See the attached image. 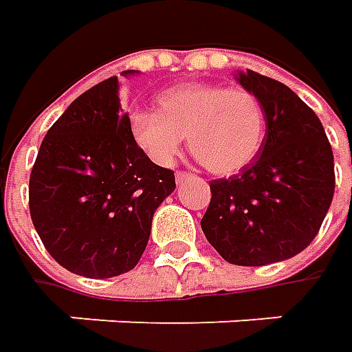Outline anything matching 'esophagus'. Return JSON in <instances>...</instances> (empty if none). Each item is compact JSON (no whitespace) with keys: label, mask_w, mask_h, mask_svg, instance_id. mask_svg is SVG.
I'll use <instances>...</instances> for the list:
<instances>
[{"label":"esophagus","mask_w":352,"mask_h":352,"mask_svg":"<svg viewBox=\"0 0 352 352\" xmlns=\"http://www.w3.org/2000/svg\"><path fill=\"white\" fill-rule=\"evenodd\" d=\"M188 178H192V174H190V172H176V182L178 184L186 182Z\"/></svg>","instance_id":"esophagus-1"}]
</instances>
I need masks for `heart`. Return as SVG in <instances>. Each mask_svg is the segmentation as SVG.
I'll list each match as a JSON object with an SVG mask.
<instances>
[{
    "instance_id": "1",
    "label": "heart",
    "mask_w": 352,
    "mask_h": 352,
    "mask_svg": "<svg viewBox=\"0 0 352 352\" xmlns=\"http://www.w3.org/2000/svg\"><path fill=\"white\" fill-rule=\"evenodd\" d=\"M158 111L139 109L129 116V135L158 166H170L184 137L192 155L211 174H233L261 151L264 109L247 88L188 82L158 96Z\"/></svg>"
}]
</instances>
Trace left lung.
I'll use <instances>...</instances> for the list:
<instances>
[{
	"mask_svg": "<svg viewBox=\"0 0 352 352\" xmlns=\"http://www.w3.org/2000/svg\"><path fill=\"white\" fill-rule=\"evenodd\" d=\"M264 109L258 156L210 184L204 235L227 263L264 266L296 256L316 239L331 206V144L309 105L288 86L258 72H239Z\"/></svg>",
	"mask_w": 352,
	"mask_h": 352,
	"instance_id": "left-lung-1",
	"label": "left lung"
}]
</instances>
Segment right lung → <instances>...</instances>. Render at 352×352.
Listing matches in <instances>:
<instances>
[{
	"label": "right lung",
	"instance_id": "1",
	"mask_svg": "<svg viewBox=\"0 0 352 352\" xmlns=\"http://www.w3.org/2000/svg\"><path fill=\"white\" fill-rule=\"evenodd\" d=\"M174 188V172L131 139L119 80L111 76L76 98L48 129L31 170L29 210L60 266L111 278L141 261L153 215Z\"/></svg>",
	"mask_w": 352,
	"mask_h": 352
}]
</instances>
